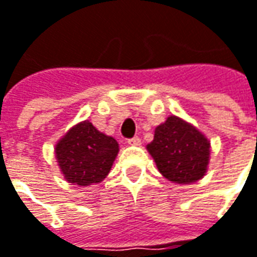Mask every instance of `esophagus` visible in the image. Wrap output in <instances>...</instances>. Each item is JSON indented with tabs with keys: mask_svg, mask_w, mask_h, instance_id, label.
I'll use <instances>...</instances> for the list:
<instances>
[{
	"mask_svg": "<svg viewBox=\"0 0 257 257\" xmlns=\"http://www.w3.org/2000/svg\"><path fill=\"white\" fill-rule=\"evenodd\" d=\"M128 144H130V146H140V144H142V140H140V137H133V139L128 140Z\"/></svg>",
	"mask_w": 257,
	"mask_h": 257,
	"instance_id": "obj_1",
	"label": "esophagus"
}]
</instances>
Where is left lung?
I'll return each instance as SVG.
<instances>
[{
  "instance_id": "8db88e82",
  "label": "left lung",
  "mask_w": 257,
  "mask_h": 257,
  "mask_svg": "<svg viewBox=\"0 0 257 257\" xmlns=\"http://www.w3.org/2000/svg\"><path fill=\"white\" fill-rule=\"evenodd\" d=\"M157 170L169 182L192 184L206 176L210 162V142L192 123L169 115L154 128V139L146 146Z\"/></svg>"
}]
</instances>
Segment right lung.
I'll return each mask as SVG.
<instances>
[{
  "label": "right lung",
  "mask_w": 257,
  "mask_h": 257,
  "mask_svg": "<svg viewBox=\"0 0 257 257\" xmlns=\"http://www.w3.org/2000/svg\"><path fill=\"white\" fill-rule=\"evenodd\" d=\"M118 143L98 132L88 120L73 125L57 142L55 160L64 179L77 186L101 183L118 154Z\"/></svg>",
  "instance_id": "obj_1"
}]
</instances>
